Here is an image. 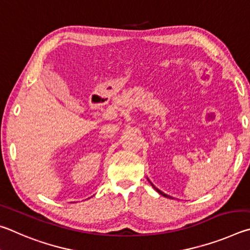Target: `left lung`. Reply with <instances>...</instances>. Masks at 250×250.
I'll list each match as a JSON object with an SVG mask.
<instances>
[{
    "mask_svg": "<svg viewBox=\"0 0 250 250\" xmlns=\"http://www.w3.org/2000/svg\"><path fill=\"white\" fill-rule=\"evenodd\" d=\"M148 181H149V180H148ZM150 182V181H149ZM150 185L152 186V188H154V189L157 191V192H158V193H160L161 195H164L165 196V198H169V199H171V196H169V195H167V194H166V193H164V192H161L159 189H157V188L154 186V185H152V183L150 182Z\"/></svg>",
    "mask_w": 250,
    "mask_h": 250,
    "instance_id": "obj_1",
    "label": "left lung"
}]
</instances>
